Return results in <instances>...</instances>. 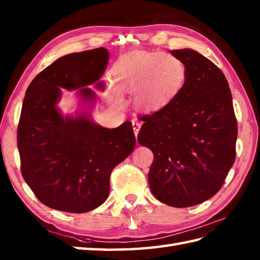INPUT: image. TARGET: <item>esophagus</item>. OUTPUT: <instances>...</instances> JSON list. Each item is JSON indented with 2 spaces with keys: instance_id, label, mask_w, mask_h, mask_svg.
Returning a JSON list of instances; mask_svg holds the SVG:
<instances>
[{
  "instance_id": "esophagus-1",
  "label": "esophagus",
  "mask_w": 260,
  "mask_h": 260,
  "mask_svg": "<svg viewBox=\"0 0 260 260\" xmlns=\"http://www.w3.org/2000/svg\"><path fill=\"white\" fill-rule=\"evenodd\" d=\"M141 126H142V124H141V123H139V121H137V120H133V129H134V134H135V136H137V134H139Z\"/></svg>"
}]
</instances>
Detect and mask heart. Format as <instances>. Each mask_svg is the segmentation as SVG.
I'll list each match as a JSON object with an SVG mask.
<instances>
[{"label": "heart", "instance_id": "obj_1", "mask_svg": "<svg viewBox=\"0 0 260 260\" xmlns=\"http://www.w3.org/2000/svg\"><path fill=\"white\" fill-rule=\"evenodd\" d=\"M115 87H110L115 104H121L119 92H135L134 102L145 112L167 106L179 95L185 81V68L180 59L159 52L135 53L121 60L114 69Z\"/></svg>", "mask_w": 260, "mask_h": 260}]
</instances>
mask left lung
I'll return each instance as SVG.
<instances>
[{
	"instance_id": "obj_1",
	"label": "left lung",
	"mask_w": 260,
	"mask_h": 260,
	"mask_svg": "<svg viewBox=\"0 0 260 260\" xmlns=\"http://www.w3.org/2000/svg\"><path fill=\"white\" fill-rule=\"evenodd\" d=\"M170 52L184 64L183 88L167 106L142 117L137 141L154 154L148 172L153 196L186 208L221 189L235 162L238 129L222 71L192 49Z\"/></svg>"
}]
</instances>
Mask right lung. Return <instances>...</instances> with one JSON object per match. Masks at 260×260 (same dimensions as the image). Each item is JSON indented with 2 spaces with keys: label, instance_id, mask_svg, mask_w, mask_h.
Here are the masks:
<instances>
[{
  "label": "right lung",
  "instance_id": "1",
  "mask_svg": "<svg viewBox=\"0 0 260 260\" xmlns=\"http://www.w3.org/2000/svg\"><path fill=\"white\" fill-rule=\"evenodd\" d=\"M107 49L66 54L43 69L25 91L18 126L21 172L36 197L49 208L84 213L109 194L113 169L133 152L131 121L116 128L95 123L87 109L105 89ZM61 89L77 90L82 110L62 115L56 106Z\"/></svg>",
  "mask_w": 260,
  "mask_h": 260
}]
</instances>
